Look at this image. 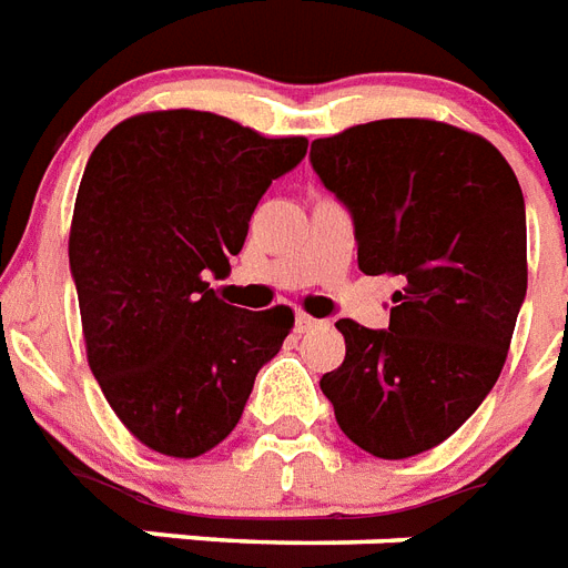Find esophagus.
Here are the masks:
<instances>
[{
  "label": "esophagus",
  "instance_id": "34e87169",
  "mask_svg": "<svg viewBox=\"0 0 568 568\" xmlns=\"http://www.w3.org/2000/svg\"><path fill=\"white\" fill-rule=\"evenodd\" d=\"M322 322L318 318H310V315H297V322H294V331L297 333H310V331H318Z\"/></svg>",
  "mask_w": 568,
  "mask_h": 568
}]
</instances>
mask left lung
<instances>
[{
  "label": "left lung",
  "instance_id": "left-lung-1",
  "mask_svg": "<svg viewBox=\"0 0 568 568\" xmlns=\"http://www.w3.org/2000/svg\"><path fill=\"white\" fill-rule=\"evenodd\" d=\"M315 175L348 207L363 274L399 276L387 331L352 318L322 378L336 423L378 458L438 447L504 369L527 294V216L504 154L426 119H381L315 140Z\"/></svg>",
  "mask_w": 568,
  "mask_h": 568
}]
</instances>
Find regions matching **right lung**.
Here are the masks:
<instances>
[{"label": "right lung", "mask_w": 568, "mask_h": 568, "mask_svg": "<svg viewBox=\"0 0 568 568\" xmlns=\"http://www.w3.org/2000/svg\"><path fill=\"white\" fill-rule=\"evenodd\" d=\"M306 145L166 110L115 124L85 163L68 255L89 366L115 417L163 456L226 440L292 331L288 306L250 313L205 280L226 274L258 199Z\"/></svg>", "instance_id": "right-lung-1"}]
</instances>
